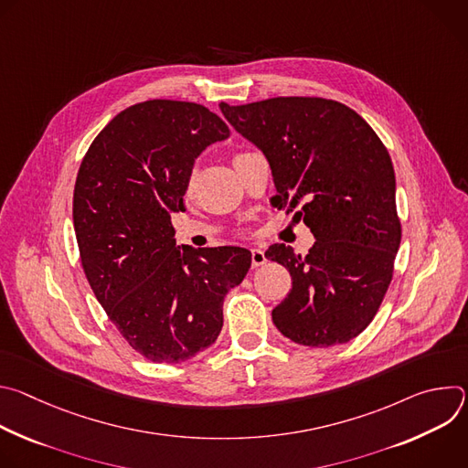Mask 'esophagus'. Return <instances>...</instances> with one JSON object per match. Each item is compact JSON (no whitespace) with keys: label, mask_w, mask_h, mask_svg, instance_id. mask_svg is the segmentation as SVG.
<instances>
[{"label":"esophagus","mask_w":468,"mask_h":468,"mask_svg":"<svg viewBox=\"0 0 468 468\" xmlns=\"http://www.w3.org/2000/svg\"><path fill=\"white\" fill-rule=\"evenodd\" d=\"M266 262V255L261 248H253L251 250V266L253 269H257V266H262Z\"/></svg>","instance_id":"34e87169"}]
</instances>
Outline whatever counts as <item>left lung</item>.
I'll list each match as a JSON object with an SVG mask.
<instances>
[{
    "mask_svg": "<svg viewBox=\"0 0 468 468\" xmlns=\"http://www.w3.org/2000/svg\"><path fill=\"white\" fill-rule=\"evenodd\" d=\"M226 120L272 168L282 207L314 235L307 255L272 244L266 257L291 272L292 289L272 320L296 345H345L376 316L402 239L396 179L374 129L345 103L287 96L220 103Z\"/></svg>",
    "mask_w": 468,
    "mask_h": 468,
    "instance_id": "8db88e82",
    "label": "left lung"
}]
</instances>
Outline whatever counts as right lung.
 <instances>
[{"label":"right lung","instance_id":"obj_1","mask_svg":"<svg viewBox=\"0 0 468 468\" xmlns=\"http://www.w3.org/2000/svg\"><path fill=\"white\" fill-rule=\"evenodd\" d=\"M229 137L207 107L148 100L118 112L92 141L74 188L85 276L123 341L154 363L209 348L222 303L251 264L244 248L176 246L194 159Z\"/></svg>","mask_w":468,"mask_h":468}]
</instances>
